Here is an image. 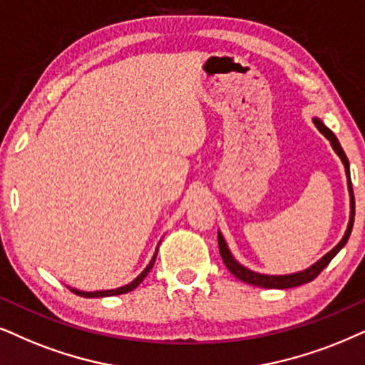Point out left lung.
<instances>
[{
    "label": "left lung",
    "instance_id": "left-lung-1",
    "mask_svg": "<svg viewBox=\"0 0 365 365\" xmlns=\"http://www.w3.org/2000/svg\"><path fill=\"white\" fill-rule=\"evenodd\" d=\"M313 124H315L318 131H320L322 135H324L327 140L330 141L331 148H334L336 156L342 160L344 168H345V177H347V188H349V197H350V215H349V224H347V229H345L344 237L340 239V242L336 244L331 251L327 252V255L324 257H320L317 262H313L312 266H308L307 269L297 271V273H289V274H264V273H256V271L242 266L241 262H239L236 257L232 256V252H230V249L227 246V242H225L222 232H220V230H217V237H219V251H220V256H222L224 264L227 266V269L230 271V273L236 276L237 279L244 281V283L261 286V288H269V289H286V288H294V286H302L305 283H310L312 279H315L317 276L320 274L327 266H329V262L334 259L336 255H339L340 249H342L349 241L350 232H352V227H354V215H355V202H354L352 182H350L349 160H347V156H345L339 140H336V136L330 131L329 128L325 126V123L322 121L320 118H313Z\"/></svg>",
    "mask_w": 365,
    "mask_h": 365
}]
</instances>
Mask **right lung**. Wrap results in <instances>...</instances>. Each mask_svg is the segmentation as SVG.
<instances>
[{
	"instance_id": "1",
	"label": "right lung",
	"mask_w": 365,
	"mask_h": 365,
	"mask_svg": "<svg viewBox=\"0 0 365 365\" xmlns=\"http://www.w3.org/2000/svg\"><path fill=\"white\" fill-rule=\"evenodd\" d=\"M156 252H158V247H156L155 255H153V257H151V261L148 262V266H146L145 269H143L141 273L138 274L136 278L131 281V283H128V284H124V286H119V288H114V289H101V292H82V289L72 288V286H67V288L71 289V292H73V293H76V294H79V297H84V298H104V297H116V294H124V293H128V292H133V289H135L136 286L140 284L141 281L146 278V274H148L150 271H151V267H153V264H155V259H156Z\"/></svg>"
}]
</instances>
